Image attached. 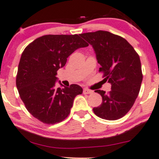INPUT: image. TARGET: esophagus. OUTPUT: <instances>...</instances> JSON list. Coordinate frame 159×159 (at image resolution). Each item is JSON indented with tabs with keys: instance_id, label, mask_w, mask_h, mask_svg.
<instances>
[{
	"instance_id": "1",
	"label": "esophagus",
	"mask_w": 159,
	"mask_h": 159,
	"mask_svg": "<svg viewBox=\"0 0 159 159\" xmlns=\"http://www.w3.org/2000/svg\"><path fill=\"white\" fill-rule=\"evenodd\" d=\"M93 93V91H91V90H89V89H84L83 90V93L84 94H91V93Z\"/></svg>"
}]
</instances>
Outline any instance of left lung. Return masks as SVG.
Returning a JSON list of instances; mask_svg holds the SVG:
<instances>
[{"mask_svg": "<svg viewBox=\"0 0 159 159\" xmlns=\"http://www.w3.org/2000/svg\"><path fill=\"white\" fill-rule=\"evenodd\" d=\"M93 46L99 71L111 84L107 93L95 92L102 98L99 107H93L97 116L107 120H116L130 111L139 93L143 74L139 54L125 38L107 31L80 34Z\"/></svg>", "mask_w": 159, "mask_h": 159, "instance_id": "left-lung-1", "label": "left lung"}]
</instances>
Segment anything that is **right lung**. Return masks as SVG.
Listing matches in <instances>:
<instances>
[{"mask_svg":"<svg viewBox=\"0 0 159 159\" xmlns=\"http://www.w3.org/2000/svg\"><path fill=\"white\" fill-rule=\"evenodd\" d=\"M88 46L78 34H48L25 47L18 65L16 85L25 108L34 118L54 125L68 117L74 98L83 93V89L75 84L56 88L57 71L74 51Z\"/></svg>","mask_w":159,"mask_h":159,"instance_id":"obj_1","label":"right lung"}]
</instances>
